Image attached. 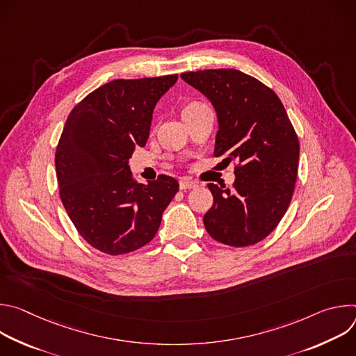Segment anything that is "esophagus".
<instances>
[{"label":"esophagus","instance_id":"esophagus-1","mask_svg":"<svg viewBox=\"0 0 356 356\" xmlns=\"http://www.w3.org/2000/svg\"><path fill=\"white\" fill-rule=\"evenodd\" d=\"M179 186H180V190H190V188H195L198 184L188 179H180Z\"/></svg>","mask_w":356,"mask_h":356}]
</instances>
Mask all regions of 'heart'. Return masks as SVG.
<instances>
[{"label": "heart", "instance_id": "heart-1", "mask_svg": "<svg viewBox=\"0 0 356 356\" xmlns=\"http://www.w3.org/2000/svg\"><path fill=\"white\" fill-rule=\"evenodd\" d=\"M200 106H202V104H201V103H195V101H194V103H190V104H187V106L184 107L183 113H184V111H190V110H194V108H197V107H200Z\"/></svg>", "mask_w": 356, "mask_h": 356}]
</instances>
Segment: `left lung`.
<instances>
[{"label":"left lung","mask_w":356,"mask_h":356,"mask_svg":"<svg viewBox=\"0 0 356 356\" xmlns=\"http://www.w3.org/2000/svg\"><path fill=\"white\" fill-rule=\"evenodd\" d=\"M180 77L204 94L217 113L214 155L238 163L232 190L207 184L214 202L204 227L229 246L257 243L277 227L294 191L300 145L287 113L273 90L235 69Z\"/></svg>","instance_id":"8db88e82"}]
</instances>
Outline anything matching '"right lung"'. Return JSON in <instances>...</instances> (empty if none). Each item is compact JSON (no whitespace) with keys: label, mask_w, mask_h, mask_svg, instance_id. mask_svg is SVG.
<instances>
[{"label":"right lung","mask_w":356,"mask_h":356,"mask_svg":"<svg viewBox=\"0 0 356 356\" xmlns=\"http://www.w3.org/2000/svg\"><path fill=\"white\" fill-rule=\"evenodd\" d=\"M177 74L113 80L72 110L55 156L63 206L79 234L95 249L122 255L154 239L179 183L161 175L132 179L128 161L145 146L152 114Z\"/></svg>","instance_id":"add662e5"}]
</instances>
